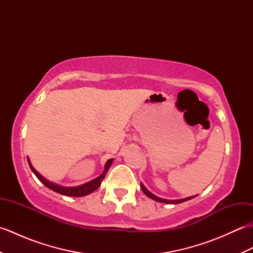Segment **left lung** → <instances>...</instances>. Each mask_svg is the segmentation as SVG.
<instances>
[{
	"mask_svg": "<svg viewBox=\"0 0 253 253\" xmlns=\"http://www.w3.org/2000/svg\"><path fill=\"white\" fill-rule=\"evenodd\" d=\"M140 187H141V190L144 192V195L146 196H148L149 198H151L152 200H155V201H158V202H163V203H169V204H177V203H181V202H185V201H187V200H190V199H192V198H195L196 196H191V197H188V198H185V199H179V200H168V199H162V198H160V197H157L155 195H153V193H151L150 192L146 187L143 186V184H141L140 185ZM198 196V195H197Z\"/></svg>",
	"mask_w": 253,
	"mask_h": 253,
	"instance_id": "8db88e82",
	"label": "left lung"
}]
</instances>
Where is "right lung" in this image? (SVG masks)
Segmentation results:
<instances>
[{"label": "right lung", "instance_id": "obj_1", "mask_svg": "<svg viewBox=\"0 0 253 253\" xmlns=\"http://www.w3.org/2000/svg\"><path fill=\"white\" fill-rule=\"evenodd\" d=\"M112 162H113V159H110L109 161H107L106 164H105V168H104L103 173H102L99 177H96V178H94L93 180L87 182V184L80 185V186H77V187H63V186L54 184V182L49 181L47 179H45L44 177L42 176L41 174L38 173V171L35 169L34 166L31 165L30 160L28 159V163H29V166H30L31 170L34 171V174L37 176V178L39 179L42 182V184H43L44 186H46L47 188H49V189H51L53 191H55L57 193H61V195H64V196H69V197L87 196V195H89V193L93 192L95 189H98V188L101 185L102 180H103V178L105 177L107 170H109L110 166L112 165Z\"/></svg>", "mask_w": 253, "mask_h": 253}]
</instances>
